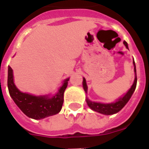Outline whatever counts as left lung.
I'll return each instance as SVG.
<instances>
[{
  "label": "left lung",
  "instance_id": "8db88e82",
  "mask_svg": "<svg viewBox=\"0 0 149 149\" xmlns=\"http://www.w3.org/2000/svg\"><path fill=\"white\" fill-rule=\"evenodd\" d=\"M124 45L126 46L127 49H128V44H127L126 41H124ZM133 65H134L135 76H136L135 77L134 83L132 85L131 88L128 90V93L125 94L124 97H122V98H120L117 101H116L115 103L112 104H100L97 103V102H92L88 99H86L88 105L92 109L94 110V111H96L97 112H100V113H102V114H105V115H112V114H114V113H116L119 111H120L124 108L125 104L128 103V101L131 98L132 95L134 93L136 87L137 78H136V65H135L134 60H133ZM83 87H84V91L87 92L88 87L84 78V80H83Z\"/></svg>",
  "mask_w": 149,
  "mask_h": 149
}]
</instances>
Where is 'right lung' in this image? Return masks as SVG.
<instances>
[{"label":"right lung","instance_id":"obj_1","mask_svg":"<svg viewBox=\"0 0 149 149\" xmlns=\"http://www.w3.org/2000/svg\"><path fill=\"white\" fill-rule=\"evenodd\" d=\"M68 79L64 81L58 93L52 98L36 97L18 90L13 83V69L10 66L8 69V88L10 96L25 115L36 120L55 115L61 111L64 102V93L68 85Z\"/></svg>","mask_w":149,"mask_h":149}]
</instances>
